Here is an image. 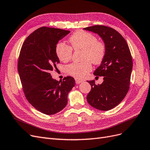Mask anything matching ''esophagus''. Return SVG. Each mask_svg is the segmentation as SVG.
<instances>
[{
    "instance_id": "1",
    "label": "esophagus",
    "mask_w": 150,
    "mask_h": 150,
    "mask_svg": "<svg viewBox=\"0 0 150 150\" xmlns=\"http://www.w3.org/2000/svg\"><path fill=\"white\" fill-rule=\"evenodd\" d=\"M83 82V81H82V80H79V79H76V83L77 84H79L81 83V82Z\"/></svg>"
}]
</instances>
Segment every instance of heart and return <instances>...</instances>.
Listing matches in <instances>:
<instances>
[{
  "mask_svg": "<svg viewBox=\"0 0 150 150\" xmlns=\"http://www.w3.org/2000/svg\"><path fill=\"white\" fill-rule=\"evenodd\" d=\"M69 46L63 43L56 46L55 51L58 59L66 63L71 58L72 50L82 51L81 63H72L66 67V72L77 79H83L92 69L91 62L94 64H99L104 60L106 53L104 42L99 41L96 35L84 30H78L69 38Z\"/></svg>",
  "mask_w": 150,
  "mask_h": 150,
  "instance_id": "heart-1",
  "label": "heart"
}]
</instances>
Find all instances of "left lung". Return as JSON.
Listing matches in <instances>:
<instances>
[{"instance_id": "obj_1", "label": "left lung", "mask_w": 150, "mask_h": 150, "mask_svg": "<svg viewBox=\"0 0 150 150\" xmlns=\"http://www.w3.org/2000/svg\"><path fill=\"white\" fill-rule=\"evenodd\" d=\"M84 30L99 35L106 46V53L94 74L104 76L101 84L88 81L91 90L87 96L89 104L96 109L109 110L124 99L129 90L133 61L125 40L117 31L104 25H94Z\"/></svg>"}]
</instances>
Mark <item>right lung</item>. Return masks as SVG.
Here are the masks:
<instances>
[{"label":"right lung","mask_w":150,"mask_h":150,"mask_svg":"<svg viewBox=\"0 0 150 150\" xmlns=\"http://www.w3.org/2000/svg\"><path fill=\"white\" fill-rule=\"evenodd\" d=\"M69 33L59 28H39L26 38L20 50L18 71L25 96L36 109L46 115L63 109L68 93L76 84L73 77L58 81L50 73L59 63L56 46Z\"/></svg>","instance_id":"add662e5"}]
</instances>
